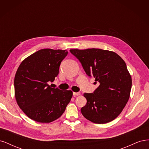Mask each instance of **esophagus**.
Instances as JSON below:
<instances>
[{"label": "esophagus", "instance_id": "34e87169", "mask_svg": "<svg viewBox=\"0 0 149 149\" xmlns=\"http://www.w3.org/2000/svg\"><path fill=\"white\" fill-rule=\"evenodd\" d=\"M73 96H79V94H80V93H75V92H73Z\"/></svg>", "mask_w": 149, "mask_h": 149}]
</instances>
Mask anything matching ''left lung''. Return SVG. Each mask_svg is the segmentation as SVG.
I'll use <instances>...</instances> for the list:
<instances>
[{"label":"left lung","instance_id":"obj_1","mask_svg":"<svg viewBox=\"0 0 149 149\" xmlns=\"http://www.w3.org/2000/svg\"><path fill=\"white\" fill-rule=\"evenodd\" d=\"M86 73L94 78L99 86L93 93H84L86 104L81 107L86 119L105 124L118 117L127 104L132 79L125 61L118 54L99 48L70 49Z\"/></svg>","mask_w":149,"mask_h":149}]
</instances>
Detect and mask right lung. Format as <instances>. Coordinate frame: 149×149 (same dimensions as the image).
<instances>
[{"mask_svg":"<svg viewBox=\"0 0 149 149\" xmlns=\"http://www.w3.org/2000/svg\"><path fill=\"white\" fill-rule=\"evenodd\" d=\"M66 50L42 49L21 63L14 79L15 96L20 109L29 118L48 123L65 112L73 96L71 91L51 88L59 73Z\"/></svg>","mask_w":149,"mask_h":149,"instance_id":"add662e5","label":"right lung"}]
</instances>
